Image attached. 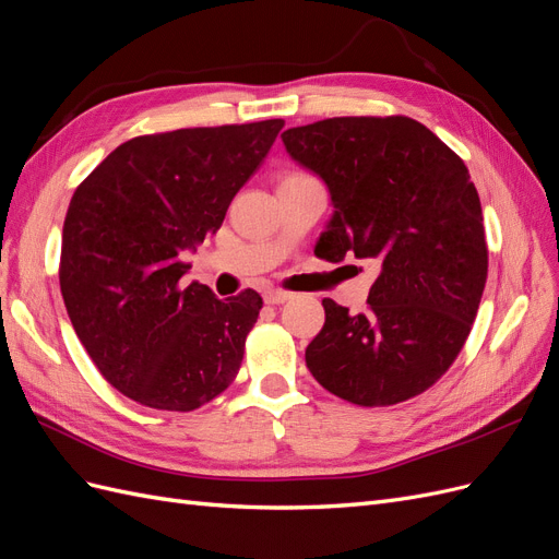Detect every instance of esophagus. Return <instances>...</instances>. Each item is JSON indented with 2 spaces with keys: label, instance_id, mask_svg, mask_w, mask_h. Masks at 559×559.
<instances>
[{
  "label": "esophagus",
  "instance_id": "obj_1",
  "mask_svg": "<svg viewBox=\"0 0 559 559\" xmlns=\"http://www.w3.org/2000/svg\"><path fill=\"white\" fill-rule=\"evenodd\" d=\"M294 294L292 292H284V289H275V286H270V289L263 292V300L267 302V306H282V302L292 300Z\"/></svg>",
  "mask_w": 559,
  "mask_h": 559
}]
</instances>
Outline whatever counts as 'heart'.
<instances>
[{
    "instance_id": "1",
    "label": "heart",
    "mask_w": 559,
    "mask_h": 559,
    "mask_svg": "<svg viewBox=\"0 0 559 559\" xmlns=\"http://www.w3.org/2000/svg\"><path fill=\"white\" fill-rule=\"evenodd\" d=\"M298 177H308V175H306V173H286V175L282 177V181H284V179H298Z\"/></svg>"
}]
</instances>
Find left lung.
I'll list each match as a JSON object with an SVG mask.
<instances>
[{
  "label": "left lung",
  "instance_id": "obj_1",
  "mask_svg": "<svg viewBox=\"0 0 559 559\" xmlns=\"http://www.w3.org/2000/svg\"><path fill=\"white\" fill-rule=\"evenodd\" d=\"M282 142L331 191L317 257L341 263L352 253L380 267L364 314L321 300L310 373L364 408L427 392L462 352L487 282L480 198L464 160L408 116L324 118Z\"/></svg>",
  "mask_w": 559,
  "mask_h": 559
}]
</instances>
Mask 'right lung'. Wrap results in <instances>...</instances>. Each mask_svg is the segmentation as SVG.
<instances>
[{"mask_svg":"<svg viewBox=\"0 0 559 559\" xmlns=\"http://www.w3.org/2000/svg\"><path fill=\"white\" fill-rule=\"evenodd\" d=\"M282 118L140 134L83 179L67 207L60 292L103 378L146 408L191 413L238 376L263 298L218 300L183 275V253L273 146Z\"/></svg>","mask_w":559,"mask_h":559,"instance_id":"obj_1","label":"right lung"}]
</instances>
